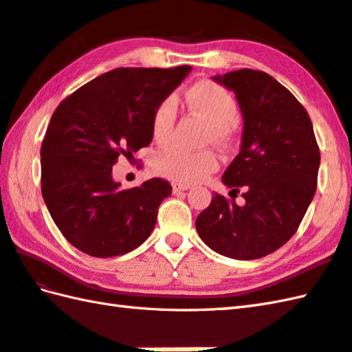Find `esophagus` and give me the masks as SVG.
Masks as SVG:
<instances>
[{
  "instance_id": "esophagus-1",
  "label": "esophagus",
  "mask_w": 352,
  "mask_h": 352,
  "mask_svg": "<svg viewBox=\"0 0 352 352\" xmlns=\"http://www.w3.org/2000/svg\"><path fill=\"white\" fill-rule=\"evenodd\" d=\"M188 189H190V186H189V184L178 183V182H174V183H172V190H174L175 193H177V192H184V190H188Z\"/></svg>"
}]
</instances>
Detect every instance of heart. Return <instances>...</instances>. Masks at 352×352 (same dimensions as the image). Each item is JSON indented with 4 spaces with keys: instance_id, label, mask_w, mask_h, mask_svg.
<instances>
[{
    "instance_id": "heart-1",
    "label": "heart",
    "mask_w": 352,
    "mask_h": 352,
    "mask_svg": "<svg viewBox=\"0 0 352 352\" xmlns=\"http://www.w3.org/2000/svg\"><path fill=\"white\" fill-rule=\"evenodd\" d=\"M186 101L189 107L203 116L210 124L207 138L214 142H223L230 136V129L239 119L237 101L228 89L210 80H201L193 85ZM177 106L172 98L163 100L155 107L151 121L153 136L157 142H166L174 130ZM153 166L159 174L182 183L203 180L218 168V157L210 149L190 151L178 145H169L157 151Z\"/></svg>"
}]
</instances>
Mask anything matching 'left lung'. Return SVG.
I'll return each instance as SVG.
<instances>
[{"mask_svg":"<svg viewBox=\"0 0 352 352\" xmlns=\"http://www.w3.org/2000/svg\"><path fill=\"white\" fill-rule=\"evenodd\" d=\"M213 80L236 94L242 110L241 153L222 183L234 193L242 190L245 204L214 193L198 214L197 231L222 256L261 258L300 227L316 192L319 146L307 110L269 74L246 68Z\"/></svg>","mask_w":352,"mask_h":352,"instance_id":"left-lung-1","label":"left lung"}]
</instances>
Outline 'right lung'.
<instances>
[{
    "label": "right lung",
    "mask_w": 352,
    "mask_h": 352,
    "mask_svg": "<svg viewBox=\"0 0 352 352\" xmlns=\"http://www.w3.org/2000/svg\"><path fill=\"white\" fill-rule=\"evenodd\" d=\"M190 66L118 68L89 81L58 104L41 148L42 197L66 241L92 257L136 250L151 234L172 188L151 178L121 189L111 177L118 157L153 140L159 104L188 77Z\"/></svg>",
    "instance_id": "right-lung-1"
}]
</instances>
